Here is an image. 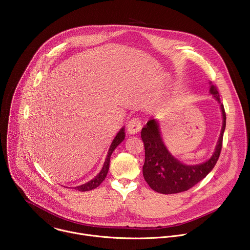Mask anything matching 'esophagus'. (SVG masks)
I'll use <instances>...</instances> for the list:
<instances>
[{
  "instance_id": "1",
  "label": "esophagus",
  "mask_w": 250,
  "mask_h": 250,
  "mask_svg": "<svg viewBox=\"0 0 250 250\" xmlns=\"http://www.w3.org/2000/svg\"><path fill=\"white\" fill-rule=\"evenodd\" d=\"M142 128V122L139 117H133L128 121L127 131L129 134H136L140 132Z\"/></svg>"
}]
</instances>
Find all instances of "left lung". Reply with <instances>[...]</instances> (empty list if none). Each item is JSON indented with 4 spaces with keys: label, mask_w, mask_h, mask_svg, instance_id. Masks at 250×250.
Returning a JSON list of instances; mask_svg holds the SVG:
<instances>
[{
    "label": "left lung",
    "mask_w": 250,
    "mask_h": 250,
    "mask_svg": "<svg viewBox=\"0 0 250 250\" xmlns=\"http://www.w3.org/2000/svg\"><path fill=\"white\" fill-rule=\"evenodd\" d=\"M210 93L221 104L216 86L211 85ZM223 126L221 134L211 158L196 165H186L176 159L165 146L160 136L159 125L155 119H150L142 129L141 137L145 145L146 159L143 175L148 186L159 193L169 194L186 191L192 188L214 168L220 156L223 135L226 128V112L221 104Z\"/></svg>",
    "instance_id": "obj_1"
}]
</instances>
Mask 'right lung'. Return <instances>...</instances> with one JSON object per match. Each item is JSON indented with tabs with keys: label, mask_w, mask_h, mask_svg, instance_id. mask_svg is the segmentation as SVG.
Here are the masks:
<instances>
[{
	"label": "right lung",
	"mask_w": 250,
	"mask_h": 250,
	"mask_svg": "<svg viewBox=\"0 0 250 250\" xmlns=\"http://www.w3.org/2000/svg\"><path fill=\"white\" fill-rule=\"evenodd\" d=\"M125 138V133H124V128H122L116 135V137L114 138V140L112 141V144L108 149V153H107V156H106V159L104 161V167L103 169L101 170V172L93 179L91 180L90 182L86 183V184H83L79 187H75L74 188L75 189H78L80 191H88V190H92L96 188H98L102 183L103 181L105 179L106 175H107V172H108V169H109V161H110V156L113 152V150L116 148V146L124 140Z\"/></svg>",
	"instance_id": "1"
}]
</instances>
